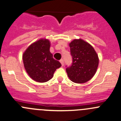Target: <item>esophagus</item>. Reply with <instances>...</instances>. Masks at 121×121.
Masks as SVG:
<instances>
[{
  "label": "esophagus",
  "instance_id": "1",
  "mask_svg": "<svg viewBox=\"0 0 121 121\" xmlns=\"http://www.w3.org/2000/svg\"><path fill=\"white\" fill-rule=\"evenodd\" d=\"M60 62L61 65H62V66H63L64 65V62H63V59H60Z\"/></svg>",
  "mask_w": 121,
  "mask_h": 121
}]
</instances>
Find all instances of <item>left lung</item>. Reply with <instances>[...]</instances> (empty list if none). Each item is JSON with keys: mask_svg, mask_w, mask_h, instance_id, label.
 I'll return each instance as SVG.
<instances>
[{"mask_svg": "<svg viewBox=\"0 0 121 121\" xmlns=\"http://www.w3.org/2000/svg\"><path fill=\"white\" fill-rule=\"evenodd\" d=\"M69 45L73 62L66 69L68 77L75 83H85L96 72L98 56L89 43L81 39H74Z\"/></svg>", "mask_w": 121, "mask_h": 121, "instance_id": "8db88e82", "label": "left lung"}]
</instances>
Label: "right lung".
I'll return each mask as SVG.
<instances>
[{
	"instance_id": "right-lung-1",
	"label": "right lung",
	"mask_w": 121,
	"mask_h": 121,
	"mask_svg": "<svg viewBox=\"0 0 121 121\" xmlns=\"http://www.w3.org/2000/svg\"><path fill=\"white\" fill-rule=\"evenodd\" d=\"M50 46L51 42L48 39H40L31 44L23 54L25 70L36 82L49 81L56 69L61 66L60 62L53 59Z\"/></svg>"
}]
</instances>
